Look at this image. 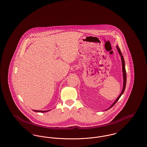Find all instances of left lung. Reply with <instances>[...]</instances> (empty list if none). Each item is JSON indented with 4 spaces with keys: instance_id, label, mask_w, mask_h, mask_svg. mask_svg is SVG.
I'll return each instance as SVG.
<instances>
[{
    "instance_id": "8db88e82",
    "label": "left lung",
    "mask_w": 147,
    "mask_h": 147,
    "mask_svg": "<svg viewBox=\"0 0 147 147\" xmlns=\"http://www.w3.org/2000/svg\"><path fill=\"white\" fill-rule=\"evenodd\" d=\"M116 48H117V51H118V52H119V55H120V57H121V62H122V72H123V88H122V91H121V94H119V97L116 98V100L113 102V103L112 104V105L110 106V107H109L107 109H106V110H105V111L106 110H109L110 109H111V107H112V106H113V105H115L117 101H118V100H119V98H120V97L121 96V95L123 94V92H124V91H125V88H126V81H127V77H126V69H125V60H124V58H123V57L122 56V53H121V50L119 49V46H116Z\"/></svg>"
}]
</instances>
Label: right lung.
I'll return each instance as SVG.
<instances>
[{
  "label": "right lung",
  "mask_w": 147,
  "mask_h": 147,
  "mask_svg": "<svg viewBox=\"0 0 147 147\" xmlns=\"http://www.w3.org/2000/svg\"><path fill=\"white\" fill-rule=\"evenodd\" d=\"M51 110H46V111H40V110H32V111H35V112H48V111H50Z\"/></svg>",
  "instance_id": "right-lung-1"
}]
</instances>
